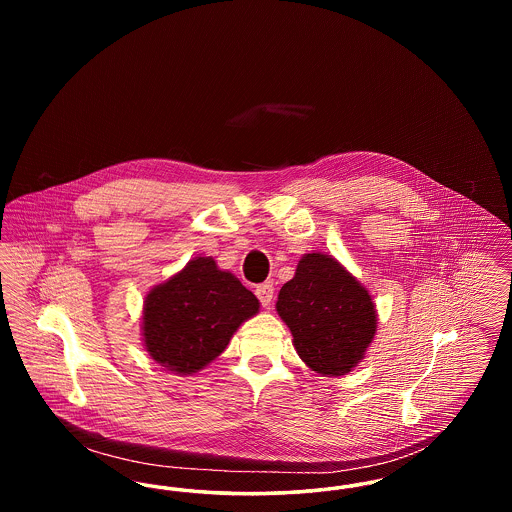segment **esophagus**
Returning a JSON list of instances; mask_svg holds the SVG:
<instances>
[{"instance_id": "esophagus-1", "label": "esophagus", "mask_w": 512, "mask_h": 512, "mask_svg": "<svg viewBox=\"0 0 512 512\" xmlns=\"http://www.w3.org/2000/svg\"><path fill=\"white\" fill-rule=\"evenodd\" d=\"M255 295L259 297V301H261L263 307H270V305H272V297H274V286H272V282L259 284V286L255 288Z\"/></svg>"}]
</instances>
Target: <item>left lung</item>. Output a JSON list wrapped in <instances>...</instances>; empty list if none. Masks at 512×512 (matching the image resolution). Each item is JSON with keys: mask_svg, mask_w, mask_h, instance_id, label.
Instances as JSON below:
<instances>
[{"mask_svg": "<svg viewBox=\"0 0 512 512\" xmlns=\"http://www.w3.org/2000/svg\"><path fill=\"white\" fill-rule=\"evenodd\" d=\"M276 311L301 361L324 376H343L359 365L378 324L365 286L324 253L301 257L278 293Z\"/></svg>", "mask_w": 512, "mask_h": 512, "instance_id": "left-lung-1", "label": "left lung"}]
</instances>
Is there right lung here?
Segmentation results:
<instances>
[{
  "label": "right lung",
  "instance_id": "right-lung-1",
  "mask_svg": "<svg viewBox=\"0 0 512 512\" xmlns=\"http://www.w3.org/2000/svg\"><path fill=\"white\" fill-rule=\"evenodd\" d=\"M259 299L220 270L213 257H195L147 293L142 336L149 357L176 374H194L215 361Z\"/></svg>",
  "mask_w": 512,
  "mask_h": 512
}]
</instances>
